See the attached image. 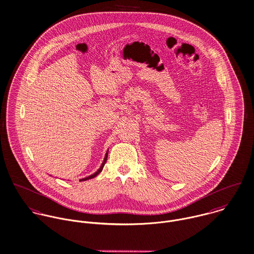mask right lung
Listing matches in <instances>:
<instances>
[{
	"label": "right lung",
	"mask_w": 254,
	"mask_h": 254,
	"mask_svg": "<svg viewBox=\"0 0 254 254\" xmlns=\"http://www.w3.org/2000/svg\"><path fill=\"white\" fill-rule=\"evenodd\" d=\"M107 158H108V152L106 153V155H105V158H104V160H103V163H102L101 167L98 169V171L97 172H95L93 175H91V176H89V177H86V178H84V179H81V180H79L80 182H83V181H87V180H89V179H93V178H95L97 175H99L100 173H101L102 170H103V167L105 166V163H106V161H107Z\"/></svg>",
	"instance_id": "1"
}]
</instances>
